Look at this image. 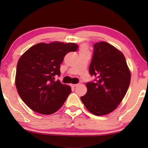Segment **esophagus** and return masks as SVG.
Listing matches in <instances>:
<instances>
[{
  "label": "esophagus",
  "mask_w": 148,
  "mask_h": 148,
  "mask_svg": "<svg viewBox=\"0 0 148 148\" xmlns=\"http://www.w3.org/2000/svg\"><path fill=\"white\" fill-rule=\"evenodd\" d=\"M78 85H79V84H71V86H72V88H75V87H76V86H78Z\"/></svg>",
  "instance_id": "1"
}]
</instances>
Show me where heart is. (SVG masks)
I'll use <instances>...</instances> for the list:
<instances>
[{
    "label": "heart",
    "mask_w": 148,
    "mask_h": 148,
    "mask_svg": "<svg viewBox=\"0 0 148 148\" xmlns=\"http://www.w3.org/2000/svg\"><path fill=\"white\" fill-rule=\"evenodd\" d=\"M89 52V49H88V47L86 45H84L80 47L79 53H88Z\"/></svg>",
    "instance_id": "obj_1"
}]
</instances>
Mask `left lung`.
<instances>
[{
  "instance_id": "obj_1",
  "label": "left lung",
  "mask_w": 148,
  "mask_h": 148,
  "mask_svg": "<svg viewBox=\"0 0 148 148\" xmlns=\"http://www.w3.org/2000/svg\"><path fill=\"white\" fill-rule=\"evenodd\" d=\"M94 81L86 84L88 91L81 99L92 114L104 115L120 104L130 84L131 74L123 53L106 42L94 45L89 67Z\"/></svg>"
}]
</instances>
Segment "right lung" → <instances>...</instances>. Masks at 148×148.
<instances>
[{"instance_id":"obj_1","label":"right lung","mask_w":148,"mask_h":148,"mask_svg":"<svg viewBox=\"0 0 148 148\" xmlns=\"http://www.w3.org/2000/svg\"><path fill=\"white\" fill-rule=\"evenodd\" d=\"M78 47L75 43H39L20 58L15 84L20 97L33 111L50 115L63 105L72 90L54 81V76L60 75V64L66 54L76 51Z\"/></svg>"}]
</instances>
